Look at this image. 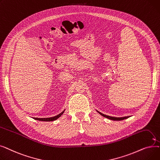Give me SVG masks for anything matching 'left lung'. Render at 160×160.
Here are the masks:
<instances>
[{
    "label": "left lung",
    "mask_w": 160,
    "mask_h": 160,
    "mask_svg": "<svg viewBox=\"0 0 160 160\" xmlns=\"http://www.w3.org/2000/svg\"><path fill=\"white\" fill-rule=\"evenodd\" d=\"M97 112L99 114L101 115L102 116L106 117V118H108V119H110V120H113V121H122V120H124V119H128V117H130V116L123 117H111V116H108V115H104V114H103V113H102L99 112L97 111Z\"/></svg>",
    "instance_id": "obj_1"
}]
</instances>
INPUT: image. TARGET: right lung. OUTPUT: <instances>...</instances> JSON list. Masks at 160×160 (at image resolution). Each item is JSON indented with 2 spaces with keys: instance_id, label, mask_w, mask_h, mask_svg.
I'll use <instances>...</instances> for the list:
<instances>
[{
  "instance_id": "1",
  "label": "right lung",
  "mask_w": 160,
  "mask_h": 160,
  "mask_svg": "<svg viewBox=\"0 0 160 160\" xmlns=\"http://www.w3.org/2000/svg\"><path fill=\"white\" fill-rule=\"evenodd\" d=\"M64 112H65V110L59 115H57L52 117H49V118H36V117H33V119H34L35 120H38V121H54L58 119V118H60V117L63 115Z\"/></svg>"
}]
</instances>
